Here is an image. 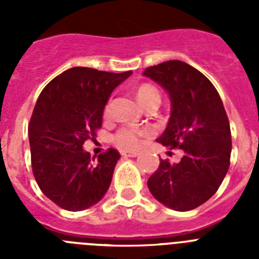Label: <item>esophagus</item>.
<instances>
[{"instance_id":"esophagus-1","label":"esophagus","mask_w":259,"mask_h":259,"mask_svg":"<svg viewBox=\"0 0 259 259\" xmlns=\"http://www.w3.org/2000/svg\"><path fill=\"white\" fill-rule=\"evenodd\" d=\"M120 155H122V157H124V158H127V157H137V155H139V153H137V152H132V150H122V152H120Z\"/></svg>"}]
</instances>
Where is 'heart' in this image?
<instances>
[{
	"instance_id": "1",
	"label": "heart",
	"mask_w": 259,
	"mask_h": 259,
	"mask_svg": "<svg viewBox=\"0 0 259 259\" xmlns=\"http://www.w3.org/2000/svg\"><path fill=\"white\" fill-rule=\"evenodd\" d=\"M136 97L144 107L149 106L152 104L161 102V93L157 87L150 83H143L137 87ZM111 111V102L107 101L104 106L102 115L107 118ZM150 131L148 128H135V127H122L114 134L113 141L120 149H136L141 144L144 137H149Z\"/></svg>"
}]
</instances>
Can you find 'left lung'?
Segmentation results:
<instances>
[{
    "mask_svg": "<svg viewBox=\"0 0 259 259\" xmlns=\"http://www.w3.org/2000/svg\"><path fill=\"white\" fill-rule=\"evenodd\" d=\"M144 75L166 89L171 116L158 143L180 149V162L159 161L148 179L154 198L176 211H189L218 191L230 167L231 128L221 96L200 71L182 61L145 68Z\"/></svg>",
    "mask_w": 259,
    "mask_h": 259,
    "instance_id": "left-lung-1",
    "label": "left lung"
}]
</instances>
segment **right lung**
Here are the masks:
<instances>
[{
    "label": "right lung",
    "mask_w": 259,
    "mask_h": 259,
    "mask_svg": "<svg viewBox=\"0 0 259 259\" xmlns=\"http://www.w3.org/2000/svg\"><path fill=\"white\" fill-rule=\"evenodd\" d=\"M131 74L72 67L38 96L28 125L32 172L41 192L62 209H88L109 189L120 155L110 148L92 159L83 145L95 140L105 104Z\"/></svg>",
    "instance_id": "add662e5"
}]
</instances>
